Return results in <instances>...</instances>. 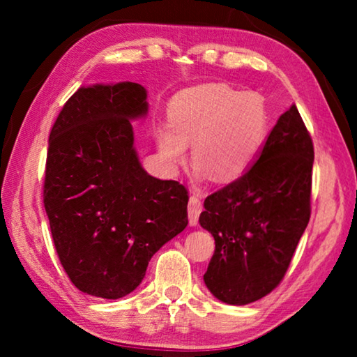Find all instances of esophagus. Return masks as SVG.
Returning <instances> with one entry per match:
<instances>
[{
	"label": "esophagus",
	"mask_w": 357,
	"mask_h": 357,
	"mask_svg": "<svg viewBox=\"0 0 357 357\" xmlns=\"http://www.w3.org/2000/svg\"><path fill=\"white\" fill-rule=\"evenodd\" d=\"M202 211H203L202 198L198 197L197 193H193V195H190L189 208H187V213H189V223L192 227H195L198 223V217H200Z\"/></svg>",
	"instance_id": "esophagus-1"
}]
</instances>
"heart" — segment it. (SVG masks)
Segmentation results:
<instances>
[{"label":"heart","mask_w":357,"mask_h":357,"mask_svg":"<svg viewBox=\"0 0 357 357\" xmlns=\"http://www.w3.org/2000/svg\"><path fill=\"white\" fill-rule=\"evenodd\" d=\"M170 126L154 130L157 149L173 170L187 159V144L198 170L228 183L252 167L269 134V112L263 98L223 83L178 93L168 104Z\"/></svg>","instance_id":"heart-1"}]
</instances>
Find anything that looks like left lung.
I'll return each mask as SVG.
<instances>
[{
	"instance_id": "obj_1",
	"label": "left lung",
	"mask_w": 357,
	"mask_h": 357,
	"mask_svg": "<svg viewBox=\"0 0 357 357\" xmlns=\"http://www.w3.org/2000/svg\"><path fill=\"white\" fill-rule=\"evenodd\" d=\"M313 143L296 105L282 114L249 170L204 200L200 225L215 250L204 283L245 305L279 285L310 219Z\"/></svg>"
}]
</instances>
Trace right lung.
Returning a JSON list of instances; mask_svg holds the SVG:
<instances>
[{
    "label": "right lung",
    "mask_w": 357,
    "mask_h": 357,
    "mask_svg": "<svg viewBox=\"0 0 357 357\" xmlns=\"http://www.w3.org/2000/svg\"><path fill=\"white\" fill-rule=\"evenodd\" d=\"M142 84L82 86L48 138L44 206L66 274L80 291L119 299L151 257L187 227V189L151 176L132 121L148 113Z\"/></svg>",
    "instance_id": "right-lung-1"
}]
</instances>
